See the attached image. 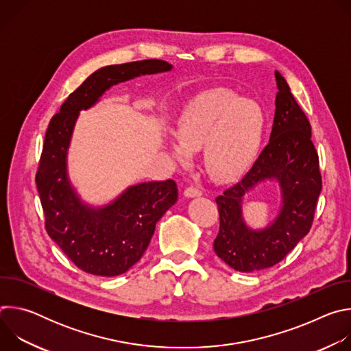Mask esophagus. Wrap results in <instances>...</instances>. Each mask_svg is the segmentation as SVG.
<instances>
[{
  "label": "esophagus",
  "instance_id": "1",
  "mask_svg": "<svg viewBox=\"0 0 351 351\" xmlns=\"http://www.w3.org/2000/svg\"><path fill=\"white\" fill-rule=\"evenodd\" d=\"M184 197H187V198H194V197H199L202 195V191H199L198 189H195V187H193V186H189V187H186V190H184Z\"/></svg>",
  "mask_w": 351,
  "mask_h": 351
}]
</instances>
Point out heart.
I'll return each mask as SVG.
<instances>
[{
	"label": "heart",
	"instance_id": "obj_1",
	"mask_svg": "<svg viewBox=\"0 0 351 351\" xmlns=\"http://www.w3.org/2000/svg\"><path fill=\"white\" fill-rule=\"evenodd\" d=\"M265 117L253 99L215 87L199 93L178 122V137L167 143L180 165H189L204 147V165L211 178L228 182L239 178L256 160L263 141Z\"/></svg>",
	"mask_w": 351,
	"mask_h": 351
}]
</instances>
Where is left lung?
Instances as JSON below:
<instances>
[{
	"label": "left lung",
	"mask_w": 351,
	"mask_h": 351,
	"mask_svg": "<svg viewBox=\"0 0 351 351\" xmlns=\"http://www.w3.org/2000/svg\"><path fill=\"white\" fill-rule=\"evenodd\" d=\"M275 117L269 141L244 178L217 197L219 232L215 254L239 272H256L282 261L311 229L322 182L310 122L286 79L275 71ZM265 181L280 186L278 215L260 230L243 219V195Z\"/></svg>",
	"instance_id": "8db88e82"
}]
</instances>
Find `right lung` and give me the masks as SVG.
<instances>
[{
    "label": "right lung",
    "mask_w": 351,
    "mask_h": 351,
    "mask_svg": "<svg viewBox=\"0 0 351 351\" xmlns=\"http://www.w3.org/2000/svg\"><path fill=\"white\" fill-rule=\"evenodd\" d=\"M172 69L161 60L98 69L65 99L48 125L36 175L45 229L65 256L87 274L118 276L129 271L144 254L157 222L178 202V187L171 179L143 182L129 186L108 204L86 203L68 173L76 121L80 111L94 107L112 86Z\"/></svg>",
    "instance_id": "add662e5"
}]
</instances>
